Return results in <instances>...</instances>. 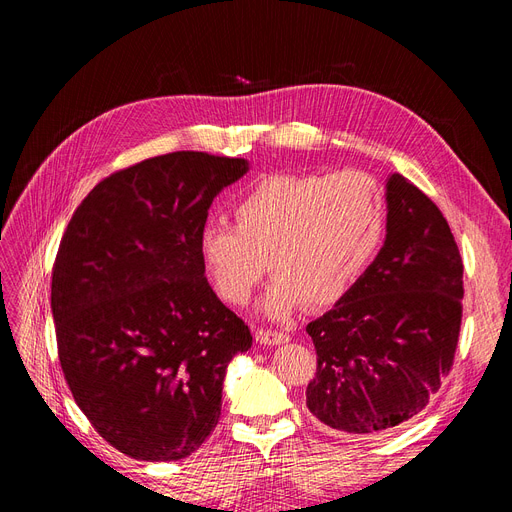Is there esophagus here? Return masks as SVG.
Masks as SVG:
<instances>
[{
    "label": "esophagus",
    "mask_w": 512,
    "mask_h": 512,
    "mask_svg": "<svg viewBox=\"0 0 512 512\" xmlns=\"http://www.w3.org/2000/svg\"><path fill=\"white\" fill-rule=\"evenodd\" d=\"M288 339H290V335L284 331H271V329L256 331V342L265 344V346H280V344H286Z\"/></svg>",
    "instance_id": "1"
}]
</instances>
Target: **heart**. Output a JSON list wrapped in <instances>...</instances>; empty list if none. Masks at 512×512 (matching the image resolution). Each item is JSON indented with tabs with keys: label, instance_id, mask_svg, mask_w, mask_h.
I'll use <instances>...</instances> for the list:
<instances>
[{
	"label": "heart",
	"instance_id": "b5f03b06",
	"mask_svg": "<svg viewBox=\"0 0 512 512\" xmlns=\"http://www.w3.org/2000/svg\"><path fill=\"white\" fill-rule=\"evenodd\" d=\"M230 215L232 226L213 222L200 230V260L232 305L250 301L267 260L275 277L262 309L271 318H286L305 301L344 299L386 230L380 185L356 170L265 177L235 198Z\"/></svg>",
	"mask_w": 512,
	"mask_h": 512
}]
</instances>
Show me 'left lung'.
I'll list each match as a JSON object with an SVG mask.
<instances>
[{
	"label": "left lung",
	"mask_w": 512,
	"mask_h": 512,
	"mask_svg": "<svg viewBox=\"0 0 512 512\" xmlns=\"http://www.w3.org/2000/svg\"><path fill=\"white\" fill-rule=\"evenodd\" d=\"M463 262L440 209L404 175L386 179V239L361 280L307 324L318 367L307 408L337 436L416 416L451 371Z\"/></svg>",
	"instance_id": "left-lung-1"
}]
</instances>
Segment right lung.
I'll return each mask as SVG.
<instances>
[{
    "label": "right lung",
    "mask_w": 512,
    "mask_h": 512,
    "mask_svg": "<svg viewBox=\"0 0 512 512\" xmlns=\"http://www.w3.org/2000/svg\"><path fill=\"white\" fill-rule=\"evenodd\" d=\"M250 164L175 151L106 177L74 211L53 267L59 363L76 406L117 451L192 455L220 421L247 324L205 277L209 207Z\"/></svg>",
    "instance_id": "add662e5"
}]
</instances>
